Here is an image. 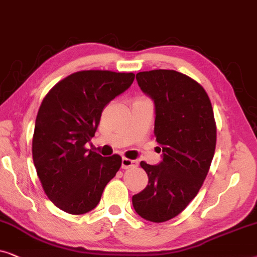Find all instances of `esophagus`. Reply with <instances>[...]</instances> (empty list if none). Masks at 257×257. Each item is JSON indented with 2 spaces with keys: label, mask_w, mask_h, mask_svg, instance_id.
<instances>
[{
  "label": "esophagus",
  "mask_w": 257,
  "mask_h": 257,
  "mask_svg": "<svg viewBox=\"0 0 257 257\" xmlns=\"http://www.w3.org/2000/svg\"><path fill=\"white\" fill-rule=\"evenodd\" d=\"M134 167H138V161L126 159V157H123V159H122V168L123 169L134 168Z\"/></svg>",
  "instance_id": "obj_1"
}]
</instances>
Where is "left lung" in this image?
<instances>
[{
    "mask_svg": "<svg viewBox=\"0 0 257 257\" xmlns=\"http://www.w3.org/2000/svg\"><path fill=\"white\" fill-rule=\"evenodd\" d=\"M136 80L155 103L154 134L163 160L140 163L149 181L133 196V206L160 223L182 213L202 187L216 147V122L207 91L187 75L156 69L136 74Z\"/></svg>",
    "mask_w": 257,
    "mask_h": 257,
    "instance_id": "1",
    "label": "left lung"
}]
</instances>
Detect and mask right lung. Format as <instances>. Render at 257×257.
Here are the masks:
<instances>
[{
  "mask_svg": "<svg viewBox=\"0 0 257 257\" xmlns=\"http://www.w3.org/2000/svg\"><path fill=\"white\" fill-rule=\"evenodd\" d=\"M133 73L82 70L61 80L43 98L33 136V161L49 200L68 214L93 210L118 172L121 156L85 148L109 102L131 87Z\"/></svg>",
  "mask_w": 257,
  "mask_h": 257,
  "instance_id": "add662e5",
  "label": "right lung"
}]
</instances>
